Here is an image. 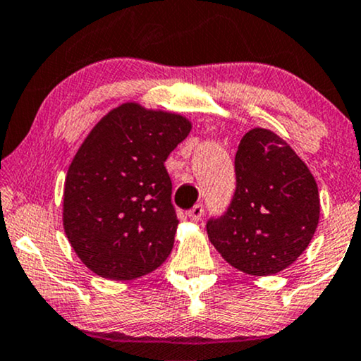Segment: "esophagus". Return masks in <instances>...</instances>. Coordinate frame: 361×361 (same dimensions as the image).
I'll return each mask as SVG.
<instances>
[{
  "label": "esophagus",
  "mask_w": 361,
  "mask_h": 361,
  "mask_svg": "<svg viewBox=\"0 0 361 361\" xmlns=\"http://www.w3.org/2000/svg\"><path fill=\"white\" fill-rule=\"evenodd\" d=\"M203 205L202 203H198V205H195L192 210L188 212V216L190 219H192V222H198V220H202V216H203Z\"/></svg>",
  "instance_id": "1"
}]
</instances>
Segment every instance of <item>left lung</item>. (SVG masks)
I'll return each instance as SVG.
<instances>
[{
    "label": "left lung",
    "mask_w": 361,
    "mask_h": 361,
    "mask_svg": "<svg viewBox=\"0 0 361 361\" xmlns=\"http://www.w3.org/2000/svg\"><path fill=\"white\" fill-rule=\"evenodd\" d=\"M235 193L207 233L230 266L250 276L284 271L310 245L319 220L314 176L284 139L255 128L235 154Z\"/></svg>",
    "instance_id": "obj_1"
}]
</instances>
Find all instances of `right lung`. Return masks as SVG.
Instances as JSON below:
<instances>
[{
    "mask_svg": "<svg viewBox=\"0 0 361 361\" xmlns=\"http://www.w3.org/2000/svg\"><path fill=\"white\" fill-rule=\"evenodd\" d=\"M190 129L183 116L128 102L82 142L65 180L63 228L97 276L136 279L171 254L178 219L164 161Z\"/></svg>",
    "mask_w": 361,
    "mask_h": 361,
    "instance_id": "obj_1",
    "label": "right lung"
}]
</instances>
